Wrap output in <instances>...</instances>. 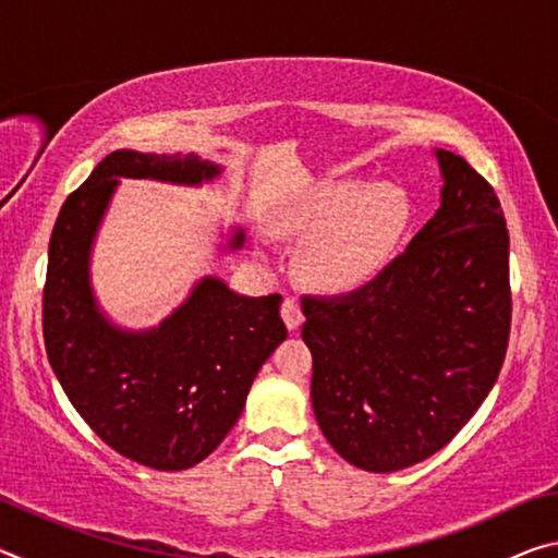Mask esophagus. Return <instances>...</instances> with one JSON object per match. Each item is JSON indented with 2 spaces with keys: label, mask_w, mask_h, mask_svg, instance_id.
<instances>
[{
  "label": "esophagus",
  "mask_w": 558,
  "mask_h": 558,
  "mask_svg": "<svg viewBox=\"0 0 558 558\" xmlns=\"http://www.w3.org/2000/svg\"><path fill=\"white\" fill-rule=\"evenodd\" d=\"M280 315H282V319H286V325H288L290 332H298L300 325H302V319H305V317H302V313H300V305H298L295 298L282 300Z\"/></svg>",
  "instance_id": "esophagus-1"
}]
</instances>
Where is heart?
Listing matches in <instances>:
<instances>
[{
    "mask_svg": "<svg viewBox=\"0 0 558 558\" xmlns=\"http://www.w3.org/2000/svg\"><path fill=\"white\" fill-rule=\"evenodd\" d=\"M411 206L399 186L344 179L305 204L300 226L323 235L305 260L307 278L329 292H352L389 266L409 233Z\"/></svg>",
    "mask_w": 558,
    "mask_h": 558,
    "instance_id": "heart-1",
    "label": "heart"
}]
</instances>
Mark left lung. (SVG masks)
I'll list each match as a JSON object with an SVG mask.
<instances>
[{"label": "left lung", "mask_w": 558, "mask_h": 558, "mask_svg": "<svg viewBox=\"0 0 558 558\" xmlns=\"http://www.w3.org/2000/svg\"><path fill=\"white\" fill-rule=\"evenodd\" d=\"M440 209L369 286L302 295L313 409L339 456L369 472L430 458L458 436L502 369L512 290L493 184L438 149Z\"/></svg>", "instance_id": "1"}]
</instances>
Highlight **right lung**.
Returning <instances> with one entry per match:
<instances>
[{
	"label": "right lung",
	"mask_w": 558,
	"mask_h": 558,
	"mask_svg": "<svg viewBox=\"0 0 558 558\" xmlns=\"http://www.w3.org/2000/svg\"><path fill=\"white\" fill-rule=\"evenodd\" d=\"M216 174L196 155L118 149L69 194L49 243L41 315L56 379L106 446L155 470H186L221 446L263 362L288 337L280 295L243 298L204 278L157 329L122 332L93 300L90 243L120 177L199 184ZM241 243L239 231L231 248Z\"/></svg>",
	"instance_id": "1"
}]
</instances>
